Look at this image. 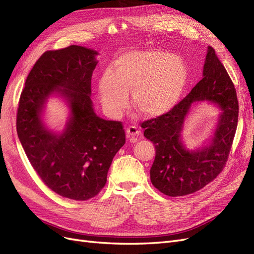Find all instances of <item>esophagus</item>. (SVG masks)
<instances>
[{
  "mask_svg": "<svg viewBox=\"0 0 254 254\" xmlns=\"http://www.w3.org/2000/svg\"><path fill=\"white\" fill-rule=\"evenodd\" d=\"M126 133H127V136L130 137V142H136V135L140 134V130L137 129V127L135 126H129L127 127L126 129Z\"/></svg>",
  "mask_w": 254,
  "mask_h": 254,
  "instance_id": "esophagus-1",
  "label": "esophagus"
}]
</instances>
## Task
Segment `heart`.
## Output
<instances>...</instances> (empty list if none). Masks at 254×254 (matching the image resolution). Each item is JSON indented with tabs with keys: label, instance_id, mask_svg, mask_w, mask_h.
I'll list each match as a JSON object with an SVG mask.
<instances>
[{
	"label": "heart",
	"instance_id": "heart-1",
	"mask_svg": "<svg viewBox=\"0 0 254 254\" xmlns=\"http://www.w3.org/2000/svg\"><path fill=\"white\" fill-rule=\"evenodd\" d=\"M188 82L183 60L170 53L148 50L123 54L106 70L98 92L106 111L119 117L128 105V92L135 109L146 117H159L179 101Z\"/></svg>",
	"mask_w": 254,
	"mask_h": 254
}]
</instances>
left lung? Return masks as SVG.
I'll list each match as a JSON object with an SVG mask.
<instances>
[{
  "mask_svg": "<svg viewBox=\"0 0 254 254\" xmlns=\"http://www.w3.org/2000/svg\"><path fill=\"white\" fill-rule=\"evenodd\" d=\"M207 100L222 110L210 144L191 152L182 143L181 131L191 104ZM238 101L234 84L213 48L209 47L203 77L172 110L142 124L156 157L150 168L152 186L164 195L177 197L201 190L222 172L237 128Z\"/></svg>",
  "mask_w": 254,
  "mask_h": 254,
  "instance_id": "1",
  "label": "left lung"
}]
</instances>
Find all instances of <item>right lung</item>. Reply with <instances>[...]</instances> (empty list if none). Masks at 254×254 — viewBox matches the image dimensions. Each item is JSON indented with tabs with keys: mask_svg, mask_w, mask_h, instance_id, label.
I'll use <instances>...</instances> for the list:
<instances>
[{
	"mask_svg": "<svg viewBox=\"0 0 254 254\" xmlns=\"http://www.w3.org/2000/svg\"><path fill=\"white\" fill-rule=\"evenodd\" d=\"M96 55L79 45L43 53L27 76L17 113L19 140L37 175L56 194L78 201L102 190L115 153L126 141L122 122L101 119L93 110L90 95ZM52 94L63 96L71 110L59 135L41 121Z\"/></svg>",
	"mask_w": 254,
	"mask_h": 254,
	"instance_id": "1",
	"label": "right lung"
}]
</instances>
